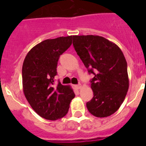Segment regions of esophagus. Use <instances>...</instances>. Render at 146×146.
Masks as SVG:
<instances>
[{"instance_id": "esophagus-1", "label": "esophagus", "mask_w": 146, "mask_h": 146, "mask_svg": "<svg viewBox=\"0 0 146 146\" xmlns=\"http://www.w3.org/2000/svg\"><path fill=\"white\" fill-rule=\"evenodd\" d=\"M76 87H77V89H80L81 88H82V85H81L80 83H79V84L76 86Z\"/></svg>"}]
</instances>
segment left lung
<instances>
[{"mask_svg":"<svg viewBox=\"0 0 146 146\" xmlns=\"http://www.w3.org/2000/svg\"><path fill=\"white\" fill-rule=\"evenodd\" d=\"M73 46L90 74L94 97L86 103L98 118L113 115L119 109L129 89L127 63L121 49L99 36H73Z\"/></svg>","mask_w":146,"mask_h":146,"instance_id":"obj_1","label":"left lung"}]
</instances>
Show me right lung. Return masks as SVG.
Instances as JSON below:
<instances>
[{"mask_svg": "<svg viewBox=\"0 0 146 146\" xmlns=\"http://www.w3.org/2000/svg\"><path fill=\"white\" fill-rule=\"evenodd\" d=\"M72 36L46 39L30 50L23 64V89L27 101L39 116L60 119L75 96L70 86H53L60 55L72 44Z\"/></svg>", "mask_w": 146, "mask_h": 146, "instance_id": "1", "label": "right lung"}]
</instances>
